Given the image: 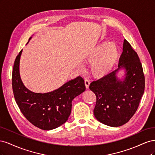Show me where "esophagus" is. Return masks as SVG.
I'll list each match as a JSON object with an SVG mask.
<instances>
[{"label":"esophagus","mask_w":155,"mask_h":155,"mask_svg":"<svg viewBox=\"0 0 155 155\" xmlns=\"http://www.w3.org/2000/svg\"><path fill=\"white\" fill-rule=\"evenodd\" d=\"M85 87L87 88H89V85H90V81L88 80L87 79H85Z\"/></svg>","instance_id":"34e87169"}]
</instances>
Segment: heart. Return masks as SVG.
I'll return each mask as SVG.
<instances>
[{"mask_svg": "<svg viewBox=\"0 0 155 155\" xmlns=\"http://www.w3.org/2000/svg\"><path fill=\"white\" fill-rule=\"evenodd\" d=\"M118 55L117 48L111 43L105 42L98 45L87 57L88 61L92 62V74L97 77L106 76L114 67Z\"/></svg>", "mask_w": 155, "mask_h": 155, "instance_id": "b5f03b06", "label": "heart"}]
</instances>
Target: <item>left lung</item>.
I'll list each match as a JSON object with an SVG mask.
<instances>
[{
	"mask_svg": "<svg viewBox=\"0 0 155 155\" xmlns=\"http://www.w3.org/2000/svg\"><path fill=\"white\" fill-rule=\"evenodd\" d=\"M122 69L124 76L120 78L117 74ZM89 88L96 96L94 114L100 122L119 127L132 118L143 94L145 78L138 54L125 39L118 68L92 81Z\"/></svg>",
	"mask_w": 155,
	"mask_h": 155,
	"instance_id": "obj_1",
	"label": "left lung"
}]
</instances>
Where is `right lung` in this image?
Wrapping results in <instances>:
<instances>
[{
	"mask_svg": "<svg viewBox=\"0 0 155 155\" xmlns=\"http://www.w3.org/2000/svg\"><path fill=\"white\" fill-rule=\"evenodd\" d=\"M22 51V50L17 56L12 72L15 101L23 115L33 125L43 130L54 129L68 120L71 113L72 100L86 89L84 79L78 76L49 92H32L25 86L20 76Z\"/></svg>",
	"mask_w": 155,
	"mask_h": 155,
	"instance_id": "add662e5",
	"label": "right lung"
}]
</instances>
